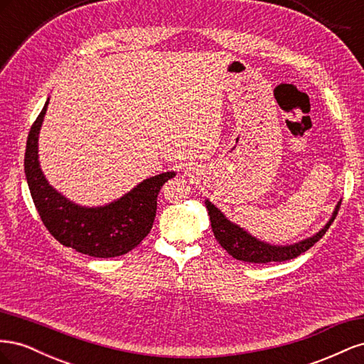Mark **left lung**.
<instances>
[{"label": "left lung", "mask_w": 364, "mask_h": 364, "mask_svg": "<svg viewBox=\"0 0 364 364\" xmlns=\"http://www.w3.org/2000/svg\"><path fill=\"white\" fill-rule=\"evenodd\" d=\"M209 220H211V228L215 240L218 245L222 246L229 255H232L235 259L245 261V262H253V264H266V262H281V261H289L296 257H299L301 253L306 252L314 243L321 240L328 228L331 226L334 218L338 213L340 202L337 203L333 217L329 218V222L318 230V232L310 238L302 240L299 243H294L290 246H272L269 243H264V241L257 240L252 237L243 228L232 223L230 220L225 217V214L215 208L211 202H205Z\"/></svg>", "instance_id": "left-lung-1"}]
</instances>
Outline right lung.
<instances>
[{
	"mask_svg": "<svg viewBox=\"0 0 364 364\" xmlns=\"http://www.w3.org/2000/svg\"><path fill=\"white\" fill-rule=\"evenodd\" d=\"M48 100L33 123L26 147L24 171L31 199L42 223L60 245L94 258H114L135 249L144 240L156 215L161 186L174 178V171L161 173L136 185L121 199L97 208L73 203L58 193L43 176L38 139Z\"/></svg>",
	"mask_w": 364,
	"mask_h": 364,
	"instance_id": "obj_1",
	"label": "right lung"
}]
</instances>
